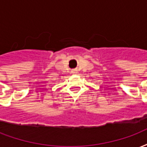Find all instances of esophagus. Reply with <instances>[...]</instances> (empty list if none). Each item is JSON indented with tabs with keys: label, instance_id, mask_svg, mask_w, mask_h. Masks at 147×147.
I'll list each match as a JSON object with an SVG mask.
<instances>
[{
	"label": "esophagus",
	"instance_id": "obj_1",
	"mask_svg": "<svg viewBox=\"0 0 147 147\" xmlns=\"http://www.w3.org/2000/svg\"><path fill=\"white\" fill-rule=\"evenodd\" d=\"M73 71V73H75V71Z\"/></svg>",
	"mask_w": 147,
	"mask_h": 147
}]
</instances>
